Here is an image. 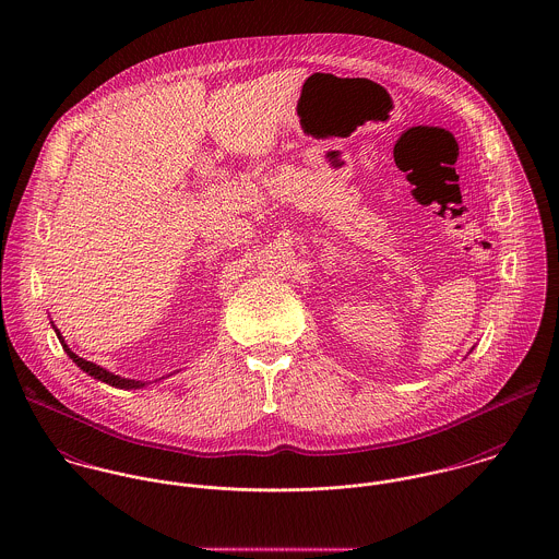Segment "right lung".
I'll return each mask as SVG.
<instances>
[{
    "mask_svg": "<svg viewBox=\"0 0 559 559\" xmlns=\"http://www.w3.org/2000/svg\"><path fill=\"white\" fill-rule=\"evenodd\" d=\"M56 329V326H53ZM56 333H58V340L62 342V348L67 350V355L80 366L83 372H87L90 377H94L96 381H103V383H107V385H111V388H120V390H140V388H144L146 383H142V381H135V379H122V377H118V374H114V372H109V370H105V368H100V366H96V364H92V361H85L83 357L80 355H75L71 348H69V344L64 342V337H62V333L56 329Z\"/></svg>",
    "mask_w": 559,
    "mask_h": 559,
    "instance_id": "1",
    "label": "right lung"
}]
</instances>
